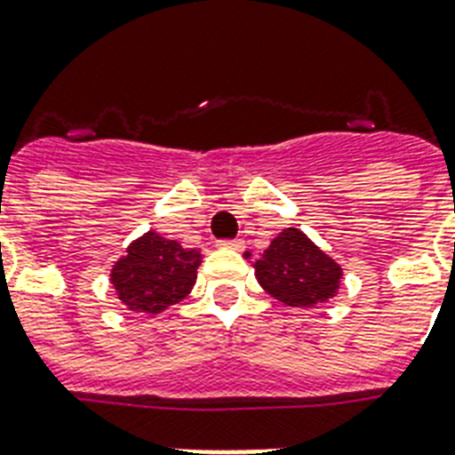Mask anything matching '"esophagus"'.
Listing matches in <instances>:
<instances>
[{"label": "esophagus", "mask_w": 455, "mask_h": 455, "mask_svg": "<svg viewBox=\"0 0 455 455\" xmlns=\"http://www.w3.org/2000/svg\"><path fill=\"white\" fill-rule=\"evenodd\" d=\"M219 249L242 251L243 249V239H223V242H219Z\"/></svg>", "instance_id": "1"}]
</instances>
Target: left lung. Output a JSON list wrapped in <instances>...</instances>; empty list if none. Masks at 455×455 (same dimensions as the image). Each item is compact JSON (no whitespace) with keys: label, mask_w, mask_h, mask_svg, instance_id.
<instances>
[{"label":"left lung","mask_w":455,"mask_h":455,"mask_svg":"<svg viewBox=\"0 0 455 455\" xmlns=\"http://www.w3.org/2000/svg\"><path fill=\"white\" fill-rule=\"evenodd\" d=\"M251 260V253L243 255ZM255 279L274 299L286 307L311 309L339 292L344 269L298 228L274 236L258 260L251 262Z\"/></svg>","instance_id":"obj_1"}]
</instances>
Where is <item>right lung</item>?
Wrapping results in <instances>:
<instances>
[{
    "mask_svg": "<svg viewBox=\"0 0 455 455\" xmlns=\"http://www.w3.org/2000/svg\"><path fill=\"white\" fill-rule=\"evenodd\" d=\"M200 262V249H183L174 239L148 230L111 265L108 281L125 309L156 316L190 295Z\"/></svg>",
    "mask_w": 455,
    "mask_h": 455,
    "instance_id": "obj_1",
    "label": "right lung"
}]
</instances>
